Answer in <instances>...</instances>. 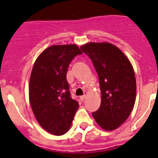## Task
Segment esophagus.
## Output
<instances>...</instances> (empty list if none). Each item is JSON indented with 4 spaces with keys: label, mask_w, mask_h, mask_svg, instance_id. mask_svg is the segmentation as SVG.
Segmentation results:
<instances>
[{
    "label": "esophagus",
    "mask_w": 158,
    "mask_h": 158,
    "mask_svg": "<svg viewBox=\"0 0 158 158\" xmlns=\"http://www.w3.org/2000/svg\"><path fill=\"white\" fill-rule=\"evenodd\" d=\"M86 95H81V96H80V99H81V101H84L85 98H86Z\"/></svg>",
    "instance_id": "obj_1"
}]
</instances>
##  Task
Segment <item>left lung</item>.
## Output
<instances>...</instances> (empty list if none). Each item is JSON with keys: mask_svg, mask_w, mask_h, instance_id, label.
<instances>
[{"mask_svg": "<svg viewBox=\"0 0 158 158\" xmlns=\"http://www.w3.org/2000/svg\"><path fill=\"white\" fill-rule=\"evenodd\" d=\"M98 73L102 102L93 116L106 131L118 128L130 116L136 84L131 63L122 51L107 42H89L81 47Z\"/></svg>", "mask_w": 158, "mask_h": 158, "instance_id": "8db88e82", "label": "left lung"}]
</instances>
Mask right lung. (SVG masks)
<instances>
[{
  "label": "right lung",
  "mask_w": 158,
  "mask_h": 158,
  "mask_svg": "<svg viewBox=\"0 0 158 158\" xmlns=\"http://www.w3.org/2000/svg\"><path fill=\"white\" fill-rule=\"evenodd\" d=\"M82 54L76 45H52L38 56L32 69L29 98L33 114L46 131L63 135L69 129L78 102L71 97L66 74L72 60Z\"/></svg>",
  "instance_id": "add662e5"
}]
</instances>
